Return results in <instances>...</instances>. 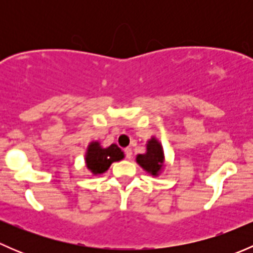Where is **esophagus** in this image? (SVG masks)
<instances>
[{
  "label": "esophagus",
  "instance_id": "obj_1",
  "mask_svg": "<svg viewBox=\"0 0 253 253\" xmlns=\"http://www.w3.org/2000/svg\"><path fill=\"white\" fill-rule=\"evenodd\" d=\"M125 153H126L127 159H131V158H132V149H131V148H126V149H125Z\"/></svg>",
  "mask_w": 253,
  "mask_h": 253
}]
</instances>
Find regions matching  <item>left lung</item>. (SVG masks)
I'll use <instances>...</instances> for the list:
<instances>
[{"instance_id": "1", "label": "left lung", "mask_w": 253, "mask_h": 253, "mask_svg": "<svg viewBox=\"0 0 253 253\" xmlns=\"http://www.w3.org/2000/svg\"><path fill=\"white\" fill-rule=\"evenodd\" d=\"M145 145H147V152L144 154L137 155V164L148 174L158 176L164 170L165 164V155L162 143L155 137H152Z\"/></svg>"}]
</instances>
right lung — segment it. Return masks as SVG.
I'll return each instance as SVG.
<instances>
[{
	"instance_id": "right-lung-1",
	"label": "right lung",
	"mask_w": 253,
	"mask_h": 253,
	"mask_svg": "<svg viewBox=\"0 0 253 253\" xmlns=\"http://www.w3.org/2000/svg\"><path fill=\"white\" fill-rule=\"evenodd\" d=\"M125 158L121 148L116 144H111L104 148L100 142H90L85 152V165L93 175H100L108 171L110 165L115 162H120Z\"/></svg>"
}]
</instances>
